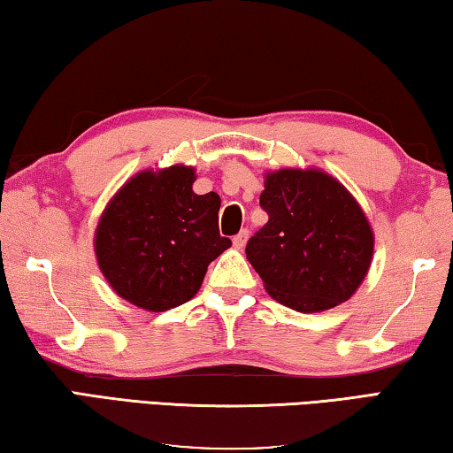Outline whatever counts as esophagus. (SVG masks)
<instances>
[{
  "label": "esophagus",
  "instance_id": "esophagus-1",
  "mask_svg": "<svg viewBox=\"0 0 453 453\" xmlns=\"http://www.w3.org/2000/svg\"><path fill=\"white\" fill-rule=\"evenodd\" d=\"M247 241H249V231H247V228H242V231L233 239L234 249H244V244H247Z\"/></svg>",
  "mask_w": 453,
  "mask_h": 453
}]
</instances>
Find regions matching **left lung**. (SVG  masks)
I'll return each mask as SVG.
<instances>
[{"instance_id": "left-lung-1", "label": "left lung", "mask_w": 453, "mask_h": 453, "mask_svg": "<svg viewBox=\"0 0 453 453\" xmlns=\"http://www.w3.org/2000/svg\"><path fill=\"white\" fill-rule=\"evenodd\" d=\"M260 206L268 222L249 239L247 258L268 295L306 314L346 303L374 252L354 196L322 171L282 169L266 174Z\"/></svg>"}]
</instances>
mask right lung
<instances>
[{"label": "right lung", "instance_id": "right-lung-1", "mask_svg": "<svg viewBox=\"0 0 453 453\" xmlns=\"http://www.w3.org/2000/svg\"><path fill=\"white\" fill-rule=\"evenodd\" d=\"M195 169L142 171L103 212L95 252L119 296L150 312L193 298L214 258L231 239L219 233L220 196L196 195Z\"/></svg>", "mask_w": 453, "mask_h": 453}]
</instances>
